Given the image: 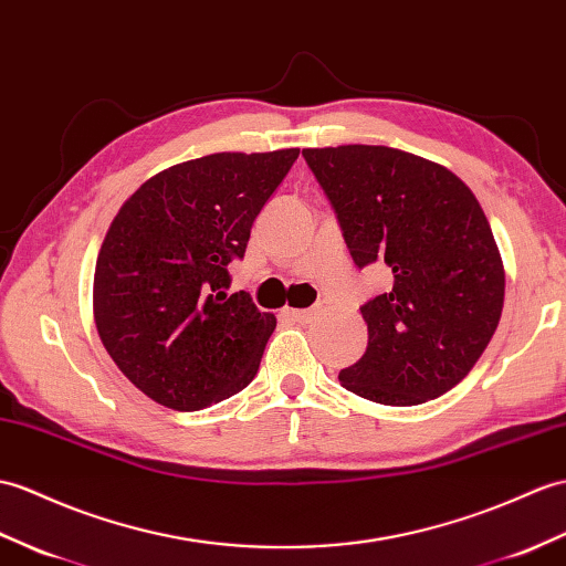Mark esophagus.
Wrapping results in <instances>:
<instances>
[{"label": "esophagus", "mask_w": 566, "mask_h": 566, "mask_svg": "<svg viewBox=\"0 0 566 566\" xmlns=\"http://www.w3.org/2000/svg\"><path fill=\"white\" fill-rule=\"evenodd\" d=\"M284 313H286V315H289V318H292V321H296V323H311V321L315 318V315H318V313H321V306H313V308H304V311H292V308H286Z\"/></svg>", "instance_id": "34e87169"}]
</instances>
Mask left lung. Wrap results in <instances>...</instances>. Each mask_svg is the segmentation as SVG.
Instances as JSON below:
<instances>
[{"label": "left lung", "mask_w": 566, "mask_h": 566, "mask_svg": "<svg viewBox=\"0 0 566 566\" xmlns=\"http://www.w3.org/2000/svg\"><path fill=\"white\" fill-rule=\"evenodd\" d=\"M354 265H386L361 306L364 357L339 384L380 405H422L461 384L504 306V268L475 195L449 168L390 147L304 149Z\"/></svg>", "instance_id": "left-lung-1"}]
</instances>
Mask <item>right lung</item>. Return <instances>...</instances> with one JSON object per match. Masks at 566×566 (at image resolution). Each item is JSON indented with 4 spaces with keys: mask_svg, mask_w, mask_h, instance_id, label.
Listing matches in <instances>:
<instances>
[{
    "mask_svg": "<svg viewBox=\"0 0 566 566\" xmlns=\"http://www.w3.org/2000/svg\"><path fill=\"white\" fill-rule=\"evenodd\" d=\"M296 159L298 149L202 156L120 207L96 260L94 315L103 347L144 396L195 412L255 378L277 321L251 294H229V268Z\"/></svg>",
    "mask_w": 566,
    "mask_h": 566,
    "instance_id": "obj_1",
    "label": "right lung"
}]
</instances>
